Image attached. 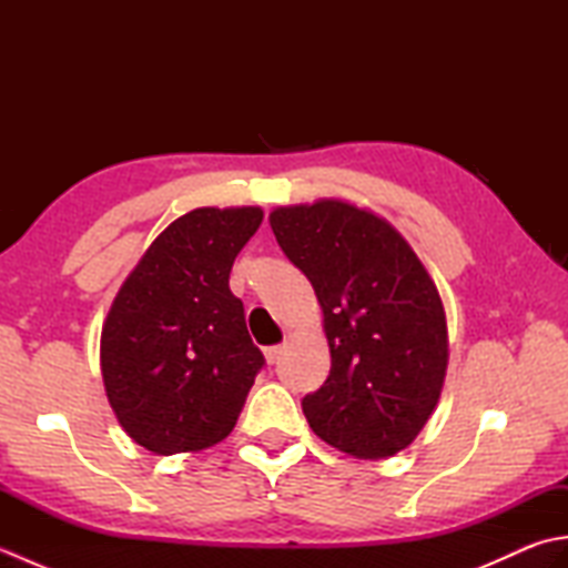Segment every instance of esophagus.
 Masks as SVG:
<instances>
[{
  "label": "esophagus",
  "instance_id": "34e87169",
  "mask_svg": "<svg viewBox=\"0 0 568 568\" xmlns=\"http://www.w3.org/2000/svg\"><path fill=\"white\" fill-rule=\"evenodd\" d=\"M263 354H265V361H268V364L273 366V364H277V358H281L283 346H268Z\"/></svg>",
  "mask_w": 568,
  "mask_h": 568
}]
</instances>
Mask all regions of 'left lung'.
<instances>
[{
  "label": "left lung",
  "instance_id": "left-lung-1",
  "mask_svg": "<svg viewBox=\"0 0 568 568\" xmlns=\"http://www.w3.org/2000/svg\"><path fill=\"white\" fill-rule=\"evenodd\" d=\"M277 244L315 287L332 368L303 413L322 442L388 458L427 425L444 388L442 295L407 239L358 204L322 197L275 207Z\"/></svg>",
  "mask_w": 568,
  "mask_h": 568
}]
</instances>
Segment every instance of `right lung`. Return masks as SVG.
<instances>
[{"label":"right lung","mask_w":568,"mask_h":568,"mask_svg":"<svg viewBox=\"0 0 568 568\" xmlns=\"http://www.w3.org/2000/svg\"><path fill=\"white\" fill-rule=\"evenodd\" d=\"M263 222L261 207H197L143 251L106 312L104 393L119 425L159 456L195 454L232 434L263 354L241 300L234 258Z\"/></svg>","instance_id":"add662e5"}]
</instances>
